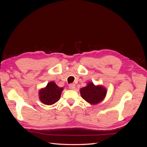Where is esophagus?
Returning <instances> with one entry per match:
<instances>
[{"instance_id":"1","label":"esophagus","mask_w":147,"mask_h":147,"mask_svg":"<svg viewBox=\"0 0 147 147\" xmlns=\"http://www.w3.org/2000/svg\"><path fill=\"white\" fill-rule=\"evenodd\" d=\"M69 87L70 89L74 90V88H75L76 85H75V84H74V83H71V84H69Z\"/></svg>"}]
</instances>
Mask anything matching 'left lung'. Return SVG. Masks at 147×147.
I'll use <instances>...</instances> for the list:
<instances>
[{"instance_id": "obj_1", "label": "left lung", "mask_w": 147, "mask_h": 147, "mask_svg": "<svg viewBox=\"0 0 147 147\" xmlns=\"http://www.w3.org/2000/svg\"><path fill=\"white\" fill-rule=\"evenodd\" d=\"M80 94L87 102L95 105L104 100L107 94V90L104 86H95L92 82H89L87 86L80 89Z\"/></svg>"}]
</instances>
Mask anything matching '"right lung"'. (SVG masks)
I'll return each instance as SVG.
<instances>
[{
	"label": "right lung",
	"mask_w": 147,
	"mask_h": 147,
	"mask_svg": "<svg viewBox=\"0 0 147 147\" xmlns=\"http://www.w3.org/2000/svg\"><path fill=\"white\" fill-rule=\"evenodd\" d=\"M63 88L59 87L55 82H49L44 88L39 91L40 101L46 105H52L57 102L61 97Z\"/></svg>",
	"instance_id": "right-lung-1"
}]
</instances>
